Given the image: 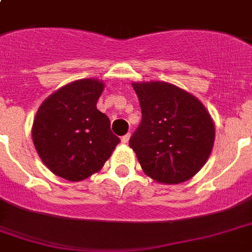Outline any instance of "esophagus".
Returning a JSON list of instances; mask_svg holds the SVG:
<instances>
[{
	"mask_svg": "<svg viewBox=\"0 0 252 252\" xmlns=\"http://www.w3.org/2000/svg\"><path fill=\"white\" fill-rule=\"evenodd\" d=\"M129 138H130V133H126V136H123L122 137V142L123 144H126V142L129 141Z\"/></svg>",
	"mask_w": 252,
	"mask_h": 252,
	"instance_id": "esophagus-1",
	"label": "esophagus"
}]
</instances>
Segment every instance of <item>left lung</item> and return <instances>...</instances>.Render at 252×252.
<instances>
[{
  "instance_id": "1",
  "label": "left lung",
  "mask_w": 252,
  "mask_h": 252,
  "mask_svg": "<svg viewBox=\"0 0 252 252\" xmlns=\"http://www.w3.org/2000/svg\"><path fill=\"white\" fill-rule=\"evenodd\" d=\"M141 123L129 140L146 175L159 183L191 179L207 162L215 124L199 99L166 82L132 84Z\"/></svg>"
}]
</instances>
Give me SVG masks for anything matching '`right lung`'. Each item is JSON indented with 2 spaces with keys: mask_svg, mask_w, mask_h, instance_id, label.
Here are the masks:
<instances>
[{
  "mask_svg": "<svg viewBox=\"0 0 252 252\" xmlns=\"http://www.w3.org/2000/svg\"><path fill=\"white\" fill-rule=\"evenodd\" d=\"M98 80H78L41 103L32 126L35 149L44 165L66 180L80 182L103 167L120 138L108 116L96 108Z\"/></svg>",
  "mask_w": 252,
  "mask_h": 252,
  "instance_id": "1",
  "label": "right lung"
}]
</instances>
